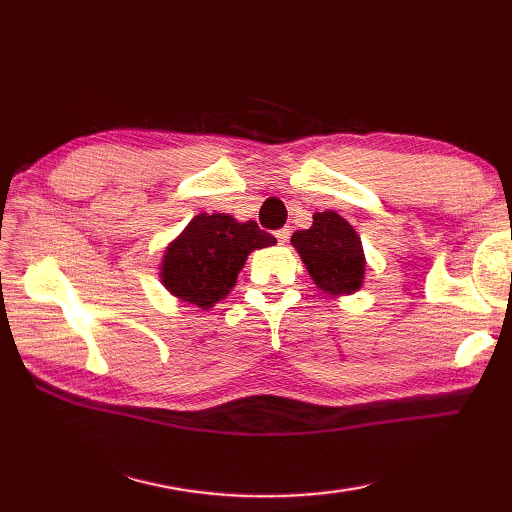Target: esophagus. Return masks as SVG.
<instances>
[{
    "label": "esophagus",
    "instance_id": "34e87169",
    "mask_svg": "<svg viewBox=\"0 0 512 512\" xmlns=\"http://www.w3.org/2000/svg\"><path fill=\"white\" fill-rule=\"evenodd\" d=\"M275 237H277V242L281 244V246H286L288 244V237H290V228L286 226V228H279V231L275 233Z\"/></svg>",
    "mask_w": 512,
    "mask_h": 512
}]
</instances>
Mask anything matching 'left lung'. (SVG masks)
Listing matches in <instances>:
<instances>
[{"label":"left lung","instance_id":"1","mask_svg":"<svg viewBox=\"0 0 512 512\" xmlns=\"http://www.w3.org/2000/svg\"><path fill=\"white\" fill-rule=\"evenodd\" d=\"M290 244L325 295L345 297L361 290L367 264L361 237L336 211L314 213L312 226L292 233Z\"/></svg>","mask_w":512,"mask_h":512}]
</instances>
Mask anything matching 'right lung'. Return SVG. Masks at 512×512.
I'll return each mask as SVG.
<instances>
[{"label": "right lung", "mask_w": 512, "mask_h": 512, "mask_svg": "<svg viewBox=\"0 0 512 512\" xmlns=\"http://www.w3.org/2000/svg\"><path fill=\"white\" fill-rule=\"evenodd\" d=\"M275 244L277 239L253 220L200 213L165 248L160 281L176 299L209 310L235 288L248 255Z\"/></svg>", "instance_id": "obj_1"}]
</instances>
